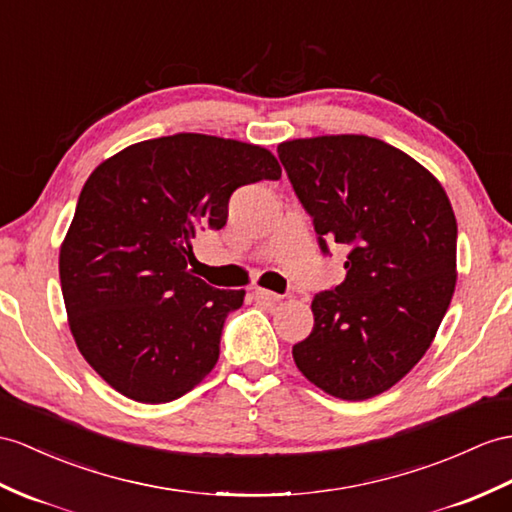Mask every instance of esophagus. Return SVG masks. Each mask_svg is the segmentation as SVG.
<instances>
[{
  "instance_id": "obj_1",
  "label": "esophagus",
  "mask_w": 512,
  "mask_h": 512,
  "mask_svg": "<svg viewBox=\"0 0 512 512\" xmlns=\"http://www.w3.org/2000/svg\"><path fill=\"white\" fill-rule=\"evenodd\" d=\"M252 295H254L258 304H265V306H276V304H280V299H282L278 293H271V291H265V289H254Z\"/></svg>"
}]
</instances>
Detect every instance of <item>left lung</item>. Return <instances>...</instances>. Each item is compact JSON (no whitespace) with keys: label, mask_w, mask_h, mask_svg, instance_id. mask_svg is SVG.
<instances>
[{"label":"left lung","mask_w":512,"mask_h":512,"mask_svg":"<svg viewBox=\"0 0 512 512\" xmlns=\"http://www.w3.org/2000/svg\"><path fill=\"white\" fill-rule=\"evenodd\" d=\"M319 247L347 249L345 280L313 299L293 345L304 376L347 402L389 391L428 352L456 286V217L415 158L365 134L278 145Z\"/></svg>","instance_id":"1"}]
</instances>
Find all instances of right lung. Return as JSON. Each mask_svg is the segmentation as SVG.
<instances>
[{"label":"right lung","mask_w":512,"mask_h":512,"mask_svg":"<svg viewBox=\"0 0 512 512\" xmlns=\"http://www.w3.org/2000/svg\"><path fill=\"white\" fill-rule=\"evenodd\" d=\"M280 176L269 149L193 132L134 143L91 173L58 267L73 339L112 389L165 404L213 371L245 291L193 276L191 239L226 226L239 186Z\"/></svg>","instance_id":"obj_1"}]
</instances>
